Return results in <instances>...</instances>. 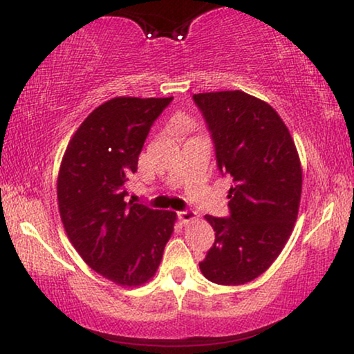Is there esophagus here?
Returning <instances> with one entry per match:
<instances>
[{
	"label": "esophagus",
	"mask_w": 354,
	"mask_h": 354,
	"mask_svg": "<svg viewBox=\"0 0 354 354\" xmlns=\"http://www.w3.org/2000/svg\"><path fill=\"white\" fill-rule=\"evenodd\" d=\"M177 216H178V219H180L182 222H190V221H195L196 219V212L192 211V209L178 211Z\"/></svg>",
	"instance_id": "34e87169"
}]
</instances>
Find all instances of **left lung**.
I'll return each mask as SVG.
<instances>
[{
    "label": "left lung",
    "instance_id": "1",
    "mask_svg": "<svg viewBox=\"0 0 354 354\" xmlns=\"http://www.w3.org/2000/svg\"><path fill=\"white\" fill-rule=\"evenodd\" d=\"M222 176L234 178L229 216L206 219L216 240L200 269L207 280L241 285L277 259L301 198V166L287 125L268 103L243 91L193 95Z\"/></svg>",
    "mask_w": 354,
    "mask_h": 354
}]
</instances>
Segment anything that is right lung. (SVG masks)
Listing matches in <instances>:
<instances>
[{
    "label": "right lung",
    "mask_w": 354,
    "mask_h": 354,
    "mask_svg": "<svg viewBox=\"0 0 354 354\" xmlns=\"http://www.w3.org/2000/svg\"><path fill=\"white\" fill-rule=\"evenodd\" d=\"M174 98L120 96L86 118L67 145L57 177L61 221L77 253L119 285H142L158 270L176 212L125 201L143 143Z\"/></svg>",
    "instance_id": "1"
}]
</instances>
